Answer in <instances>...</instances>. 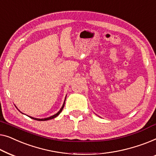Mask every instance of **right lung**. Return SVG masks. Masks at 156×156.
I'll return each instance as SVG.
<instances>
[{"label":"right lung","mask_w":156,"mask_h":156,"mask_svg":"<svg viewBox=\"0 0 156 156\" xmlns=\"http://www.w3.org/2000/svg\"><path fill=\"white\" fill-rule=\"evenodd\" d=\"M66 98H65V100H64V102H63V105H62V107H61V108L60 109V110H59L58 112H57L56 114H55V115H52V116H51V117H47V118H44V119H39V118H34V117H30V116H28V117H30V118H32V119H35V120H38V121H47V120H49V119H54V118H55V117H56L57 116H58L59 114H60L61 112V111H62V109H63V107H64V105H65V101H66ZM16 107V106H15ZM16 108H17V107H16ZM19 110V109H18ZM20 111V110H19Z\"/></svg>","instance_id":"right-lung-1"}]
</instances>
